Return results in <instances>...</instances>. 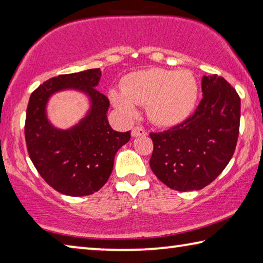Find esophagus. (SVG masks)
Instances as JSON below:
<instances>
[{
  "mask_svg": "<svg viewBox=\"0 0 263 263\" xmlns=\"http://www.w3.org/2000/svg\"><path fill=\"white\" fill-rule=\"evenodd\" d=\"M131 135H132V137H135V138L136 137H144V136H146V131L141 126H136V127L132 128Z\"/></svg>",
  "mask_w": 263,
  "mask_h": 263,
  "instance_id": "esophagus-1",
  "label": "esophagus"
}]
</instances>
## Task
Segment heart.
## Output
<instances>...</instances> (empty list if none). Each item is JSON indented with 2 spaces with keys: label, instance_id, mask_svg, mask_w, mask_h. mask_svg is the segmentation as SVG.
I'll use <instances>...</instances> for the list:
<instances>
[{
  "label": "heart",
  "instance_id": "b5f03b06",
  "mask_svg": "<svg viewBox=\"0 0 263 263\" xmlns=\"http://www.w3.org/2000/svg\"><path fill=\"white\" fill-rule=\"evenodd\" d=\"M111 103L125 118L146 105L151 121L159 126H174L193 112L198 99V83L189 70L149 68L126 75L122 90L111 89Z\"/></svg>",
  "mask_w": 263,
  "mask_h": 263
}]
</instances>
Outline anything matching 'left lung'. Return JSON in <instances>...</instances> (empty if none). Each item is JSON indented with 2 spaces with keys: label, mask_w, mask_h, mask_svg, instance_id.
Returning a JSON list of instances; mask_svg holds the SVG:
<instances>
[{
  "label": "left lung",
  "mask_w": 263,
  "mask_h": 263,
  "mask_svg": "<svg viewBox=\"0 0 263 263\" xmlns=\"http://www.w3.org/2000/svg\"><path fill=\"white\" fill-rule=\"evenodd\" d=\"M203 99L195 114L167 131L149 133L152 172L177 191L199 190L228 166L237 146L240 97L224 78L202 79Z\"/></svg>",
  "instance_id": "left-lung-1"
}]
</instances>
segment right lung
<instances>
[{
    "mask_svg": "<svg viewBox=\"0 0 263 263\" xmlns=\"http://www.w3.org/2000/svg\"><path fill=\"white\" fill-rule=\"evenodd\" d=\"M101 69L59 75L31 94L25 119L29 157L48 185L68 196H87L103 186L114 168L115 155L128 142L130 131L117 132L108 122L109 100L97 90ZM62 90L83 92L89 100L86 116L62 130L47 118L50 96Z\"/></svg>",
    "mask_w": 263,
    "mask_h": 263,
    "instance_id": "right-lung-1",
    "label": "right lung"
}]
</instances>
